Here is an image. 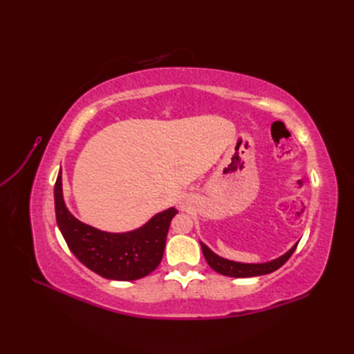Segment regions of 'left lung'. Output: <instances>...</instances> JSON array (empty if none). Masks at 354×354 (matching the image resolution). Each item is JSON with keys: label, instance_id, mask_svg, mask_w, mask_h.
I'll return each instance as SVG.
<instances>
[{"label": "left lung", "instance_id": "8db88e82", "mask_svg": "<svg viewBox=\"0 0 354 354\" xmlns=\"http://www.w3.org/2000/svg\"><path fill=\"white\" fill-rule=\"evenodd\" d=\"M201 248L203 252V257H205L207 263L209 264V267L212 270H216L220 274L224 276H230V277H252V276H261V274H267L272 273L274 270L282 267L289 257L292 255V252L295 251L298 242L292 246L291 250H288L283 255L277 257L274 260L266 261V263H241V261H233L229 259H224V257H220L218 254L214 252L212 250H209L208 246L203 243L202 241H199Z\"/></svg>", "mask_w": 354, "mask_h": 354}]
</instances>
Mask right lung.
Here are the masks:
<instances>
[{
    "instance_id": "add662e5",
    "label": "right lung",
    "mask_w": 354,
    "mask_h": 354,
    "mask_svg": "<svg viewBox=\"0 0 354 354\" xmlns=\"http://www.w3.org/2000/svg\"><path fill=\"white\" fill-rule=\"evenodd\" d=\"M59 230L73 255L90 270L112 281H136L152 273L162 260L169 223L176 208L160 211L130 232H104L80 221L63 198L62 171L55 185Z\"/></svg>"
}]
</instances>
